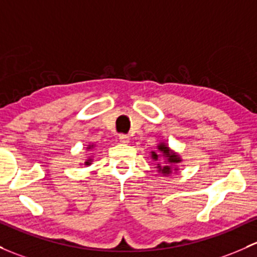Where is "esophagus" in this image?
Masks as SVG:
<instances>
[{"mask_svg":"<svg viewBox=\"0 0 257 257\" xmlns=\"http://www.w3.org/2000/svg\"><path fill=\"white\" fill-rule=\"evenodd\" d=\"M119 142L123 143V144H128V143L131 142V138H129L128 136H124V134H121V136H119Z\"/></svg>","mask_w":257,"mask_h":257,"instance_id":"esophagus-1","label":"esophagus"}]
</instances>
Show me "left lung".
<instances>
[{"label":"left lung","instance_id":"obj_1","mask_svg":"<svg viewBox=\"0 0 257 257\" xmlns=\"http://www.w3.org/2000/svg\"><path fill=\"white\" fill-rule=\"evenodd\" d=\"M150 156L153 161H155L159 174H163L164 176H170L172 172H177V165L182 163V158L180 154L172 150L166 143L161 142L156 145L155 151H150Z\"/></svg>","mask_w":257,"mask_h":257}]
</instances>
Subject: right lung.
<instances>
[{
    "instance_id": "1",
    "label": "right lung",
    "mask_w": 257,
    "mask_h": 257,
    "mask_svg": "<svg viewBox=\"0 0 257 257\" xmlns=\"http://www.w3.org/2000/svg\"><path fill=\"white\" fill-rule=\"evenodd\" d=\"M94 147H96V145L90 144V145H87V148H86V149H87V150H92ZM92 161H93V159H92V158H88L87 160H86L85 163H83V164H85V166H90V165L92 164Z\"/></svg>"
}]
</instances>
